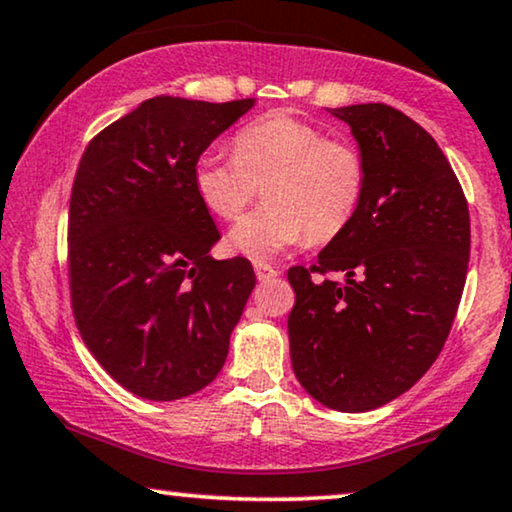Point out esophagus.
Instances as JSON below:
<instances>
[{
  "mask_svg": "<svg viewBox=\"0 0 512 512\" xmlns=\"http://www.w3.org/2000/svg\"><path fill=\"white\" fill-rule=\"evenodd\" d=\"M254 270H256V277L261 282H270V280H275V277H277V270L272 268V265H268V263L256 261L254 263Z\"/></svg>",
  "mask_w": 512,
  "mask_h": 512,
  "instance_id": "esophagus-1",
  "label": "esophagus"
}]
</instances>
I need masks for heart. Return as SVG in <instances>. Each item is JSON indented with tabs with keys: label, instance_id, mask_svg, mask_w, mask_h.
<instances>
[{
	"label": "heart",
	"instance_id": "b5f03b06",
	"mask_svg": "<svg viewBox=\"0 0 512 512\" xmlns=\"http://www.w3.org/2000/svg\"><path fill=\"white\" fill-rule=\"evenodd\" d=\"M367 181V159L353 141L327 138L322 126L287 110L251 119L237 131L235 155L204 152L192 169L197 197L223 221H235L264 183L265 202L230 232L232 247L256 261L341 235Z\"/></svg>",
	"mask_w": 512,
	"mask_h": 512
}]
</instances>
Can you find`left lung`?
<instances>
[{"label": "left lung", "instance_id": "1", "mask_svg": "<svg viewBox=\"0 0 512 512\" xmlns=\"http://www.w3.org/2000/svg\"><path fill=\"white\" fill-rule=\"evenodd\" d=\"M369 181L353 223L287 277L289 348L324 407L369 411L400 397L442 353L470 256V214L435 138L383 103L345 105ZM346 275L345 283L328 277Z\"/></svg>", "mask_w": 512, "mask_h": 512}]
</instances>
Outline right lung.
<instances>
[{
	"label": "right lung",
	"instance_id": "right-lung-1",
	"mask_svg": "<svg viewBox=\"0 0 512 512\" xmlns=\"http://www.w3.org/2000/svg\"><path fill=\"white\" fill-rule=\"evenodd\" d=\"M157 96L86 145L72 183L68 277L77 329L119 386L171 402L214 381L256 284L197 197V157L251 110Z\"/></svg>",
	"mask_w": 512,
	"mask_h": 512
}]
</instances>
